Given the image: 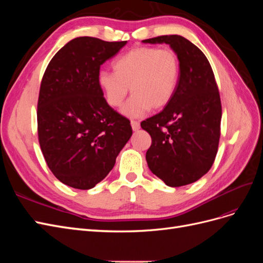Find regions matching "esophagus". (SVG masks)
Here are the masks:
<instances>
[{"instance_id":"1","label":"esophagus","mask_w":263,"mask_h":263,"mask_svg":"<svg viewBox=\"0 0 263 263\" xmlns=\"http://www.w3.org/2000/svg\"><path fill=\"white\" fill-rule=\"evenodd\" d=\"M130 125H132V128H133V130H134V132H137V130H139V128H140V124H139L138 122H136V121H132V122H130Z\"/></svg>"}]
</instances>
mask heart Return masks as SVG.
<instances>
[{"label": "heart", "mask_w": 263, "mask_h": 263, "mask_svg": "<svg viewBox=\"0 0 263 263\" xmlns=\"http://www.w3.org/2000/svg\"><path fill=\"white\" fill-rule=\"evenodd\" d=\"M113 69L114 72L100 71L98 85L107 104L115 108L123 104L130 87L133 97L122 112L132 118L168 105L180 78V61L171 48L136 47L118 57Z\"/></svg>", "instance_id": "1"}]
</instances>
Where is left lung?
<instances>
[{
  "label": "left lung",
  "mask_w": 263,
  "mask_h": 263,
  "mask_svg": "<svg viewBox=\"0 0 263 263\" xmlns=\"http://www.w3.org/2000/svg\"><path fill=\"white\" fill-rule=\"evenodd\" d=\"M142 43L169 45L180 61L179 83L169 104L140 124L151 136L147 164L168 186L186 185L209 172L217 154L218 87L208 58L186 38L165 35Z\"/></svg>",
  "instance_id": "obj_1"
}]
</instances>
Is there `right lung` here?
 Instances as JSON below:
<instances>
[{
  "instance_id": "obj_1",
  "label": "right lung",
  "mask_w": 263,
  "mask_h": 263,
  "mask_svg": "<svg viewBox=\"0 0 263 263\" xmlns=\"http://www.w3.org/2000/svg\"><path fill=\"white\" fill-rule=\"evenodd\" d=\"M127 42L70 41L53 55L39 91L38 138L49 169L63 184L90 190L113 169L133 135L98 85L100 67Z\"/></svg>"
}]
</instances>
